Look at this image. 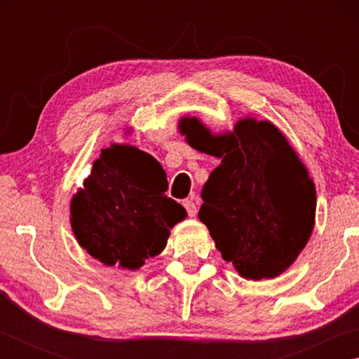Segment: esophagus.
<instances>
[{
	"label": "esophagus",
	"mask_w": 359,
	"mask_h": 359,
	"mask_svg": "<svg viewBox=\"0 0 359 359\" xmlns=\"http://www.w3.org/2000/svg\"><path fill=\"white\" fill-rule=\"evenodd\" d=\"M184 208L187 209V212H188V217H196V214H198V208H196V204H194L191 199H187V201H184Z\"/></svg>",
	"instance_id": "esophagus-1"
}]
</instances>
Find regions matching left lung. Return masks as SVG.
I'll return each instance as SVG.
<instances>
[{"mask_svg":"<svg viewBox=\"0 0 359 359\" xmlns=\"http://www.w3.org/2000/svg\"><path fill=\"white\" fill-rule=\"evenodd\" d=\"M188 145L222 163L201 191L199 220L222 258L247 280L283 274L311 239L315 184L288 139L267 120L244 117L214 135L198 117H182Z\"/></svg>","mask_w":359,"mask_h":359,"instance_id":"left-lung-1","label":"left lung"}]
</instances>
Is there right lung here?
Listing matches in <instances>:
<instances>
[{
  "label": "right lung",
  "instance_id": "right-lung-1",
  "mask_svg": "<svg viewBox=\"0 0 359 359\" xmlns=\"http://www.w3.org/2000/svg\"><path fill=\"white\" fill-rule=\"evenodd\" d=\"M165 169L126 144L102 149L71 199V228L79 245L106 266L136 271L160 255L187 210L166 196Z\"/></svg>",
  "mask_w": 359,
  "mask_h": 359
}]
</instances>
